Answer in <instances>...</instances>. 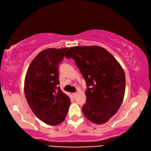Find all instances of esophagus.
I'll return each mask as SVG.
<instances>
[{"instance_id":"34e87169","label":"esophagus","mask_w":151,"mask_h":151,"mask_svg":"<svg viewBox=\"0 0 151 151\" xmlns=\"http://www.w3.org/2000/svg\"><path fill=\"white\" fill-rule=\"evenodd\" d=\"M73 95L74 96V97H76V96H77V93H73Z\"/></svg>"}]
</instances>
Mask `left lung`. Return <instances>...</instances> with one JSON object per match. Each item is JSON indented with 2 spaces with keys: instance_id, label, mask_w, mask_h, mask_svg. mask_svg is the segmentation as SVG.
<instances>
[{
  "instance_id": "1",
  "label": "left lung",
  "mask_w": 151,
  "mask_h": 151,
  "mask_svg": "<svg viewBox=\"0 0 151 151\" xmlns=\"http://www.w3.org/2000/svg\"><path fill=\"white\" fill-rule=\"evenodd\" d=\"M75 61L87 86L85 116L97 124L107 122L119 109L126 88L125 73L117 60L104 47H71L65 54Z\"/></svg>"
}]
</instances>
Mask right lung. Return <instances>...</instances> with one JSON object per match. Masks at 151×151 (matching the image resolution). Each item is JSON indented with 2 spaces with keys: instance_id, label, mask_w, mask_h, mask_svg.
<instances>
[{
  "instance_id": "right-lung-1",
  "label": "right lung",
  "mask_w": 151,
  "mask_h": 151,
  "mask_svg": "<svg viewBox=\"0 0 151 151\" xmlns=\"http://www.w3.org/2000/svg\"><path fill=\"white\" fill-rule=\"evenodd\" d=\"M68 48H48L40 52L31 63L24 83V91L31 109L40 120L57 125L65 119L70 98L59 85L58 64Z\"/></svg>"
}]
</instances>
